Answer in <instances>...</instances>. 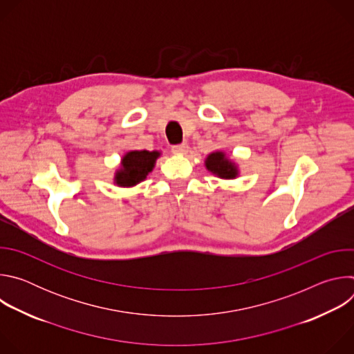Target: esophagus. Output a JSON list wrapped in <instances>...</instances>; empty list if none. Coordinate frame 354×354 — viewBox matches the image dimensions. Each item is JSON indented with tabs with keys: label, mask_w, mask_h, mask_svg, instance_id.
<instances>
[{
	"label": "esophagus",
	"mask_w": 354,
	"mask_h": 354,
	"mask_svg": "<svg viewBox=\"0 0 354 354\" xmlns=\"http://www.w3.org/2000/svg\"><path fill=\"white\" fill-rule=\"evenodd\" d=\"M187 149H189V145H187L186 142L172 145V153H174V154H186Z\"/></svg>",
	"instance_id": "esophagus-1"
}]
</instances>
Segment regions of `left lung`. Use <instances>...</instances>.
<instances>
[{
  "instance_id": "obj_1",
  "label": "left lung",
  "mask_w": 354,
  "mask_h": 354,
  "mask_svg": "<svg viewBox=\"0 0 354 354\" xmlns=\"http://www.w3.org/2000/svg\"><path fill=\"white\" fill-rule=\"evenodd\" d=\"M206 167L213 174L218 175L220 178L231 179L236 176L235 167L224 157L223 153H213L206 160Z\"/></svg>"
}]
</instances>
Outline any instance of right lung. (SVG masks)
Masks as SVG:
<instances>
[{"mask_svg": "<svg viewBox=\"0 0 354 354\" xmlns=\"http://www.w3.org/2000/svg\"><path fill=\"white\" fill-rule=\"evenodd\" d=\"M160 153L157 151H131L123 157L122 169L116 174V183L120 186H133L145 179L148 172L153 171L154 162Z\"/></svg>", "mask_w": 354, "mask_h": 354, "instance_id": "obj_1", "label": "right lung"}]
</instances>
